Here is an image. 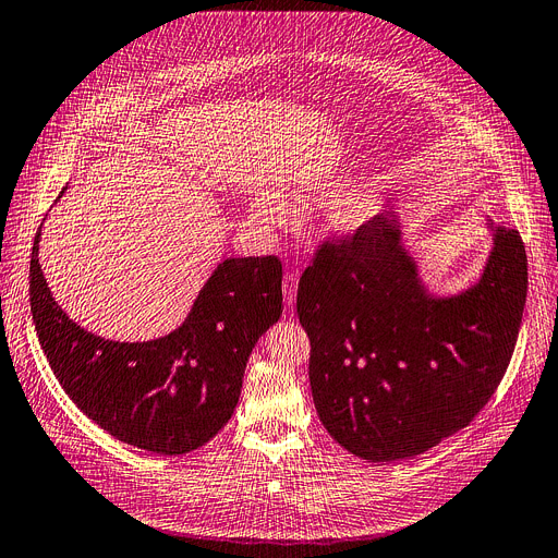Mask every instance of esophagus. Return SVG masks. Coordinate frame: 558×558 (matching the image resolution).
<instances>
[{"instance_id": "esophagus-1", "label": "esophagus", "mask_w": 558, "mask_h": 558, "mask_svg": "<svg viewBox=\"0 0 558 558\" xmlns=\"http://www.w3.org/2000/svg\"><path fill=\"white\" fill-rule=\"evenodd\" d=\"M295 298H298V275L286 272V277H283V302H286L288 308L295 304Z\"/></svg>"}]
</instances>
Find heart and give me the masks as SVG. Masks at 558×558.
I'll return each mask as SVG.
<instances>
[{
  "label": "heart",
  "mask_w": 558,
  "mask_h": 558,
  "mask_svg": "<svg viewBox=\"0 0 558 558\" xmlns=\"http://www.w3.org/2000/svg\"><path fill=\"white\" fill-rule=\"evenodd\" d=\"M252 215L265 227H286L291 221V206L270 187H263L252 196ZM375 215V202L368 194H352L333 210L339 231L354 233L364 229Z\"/></svg>",
  "instance_id": "1"
}]
</instances>
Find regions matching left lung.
Wrapping results in <instances>:
<instances>
[{
  "label": "left lung",
  "mask_w": 558,
  "mask_h": 558,
  "mask_svg": "<svg viewBox=\"0 0 558 558\" xmlns=\"http://www.w3.org/2000/svg\"><path fill=\"white\" fill-rule=\"evenodd\" d=\"M489 229L478 283L451 298L423 286L393 210L323 242L304 270L298 316L311 341V393L352 456H418L493 398L518 343L529 277L520 233Z\"/></svg>",
  "instance_id": "1"
}]
</instances>
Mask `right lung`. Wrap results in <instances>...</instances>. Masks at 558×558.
Instances as JSON below:
<instances>
[{
  "label": "right lung",
  "instance_id": "add662e5",
  "mask_svg": "<svg viewBox=\"0 0 558 558\" xmlns=\"http://www.w3.org/2000/svg\"><path fill=\"white\" fill-rule=\"evenodd\" d=\"M38 242L40 231L29 265L36 333L59 385L88 418L160 456L190 453L227 426L250 354L283 311L277 256L221 260L181 327L121 343L82 329L54 302Z\"/></svg>",
  "mask_w": 558,
  "mask_h": 558
}]
</instances>
